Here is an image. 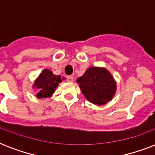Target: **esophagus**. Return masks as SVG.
<instances>
[{"instance_id": "34e87169", "label": "esophagus", "mask_w": 155, "mask_h": 155, "mask_svg": "<svg viewBox=\"0 0 155 155\" xmlns=\"http://www.w3.org/2000/svg\"><path fill=\"white\" fill-rule=\"evenodd\" d=\"M67 80H68V82H73L74 78H73V76H71V75H69V76H68V77H67Z\"/></svg>"}]
</instances>
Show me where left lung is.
Instances as JSON below:
<instances>
[{
  "mask_svg": "<svg viewBox=\"0 0 155 155\" xmlns=\"http://www.w3.org/2000/svg\"><path fill=\"white\" fill-rule=\"evenodd\" d=\"M77 83L88 101L102 105L112 100L116 92V83L105 68H88Z\"/></svg>",
  "mask_w": 155,
  "mask_h": 155,
  "instance_id": "obj_1",
  "label": "left lung"
}]
</instances>
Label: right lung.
Segmentation results:
<instances>
[{
    "instance_id": "add662e5",
    "label": "right lung",
    "mask_w": 155,
    "mask_h": 155,
    "mask_svg": "<svg viewBox=\"0 0 155 155\" xmlns=\"http://www.w3.org/2000/svg\"><path fill=\"white\" fill-rule=\"evenodd\" d=\"M60 82H62L60 75H54L52 71L45 69L34 84V87L39 88L37 97L38 98L51 97Z\"/></svg>"
}]
</instances>
